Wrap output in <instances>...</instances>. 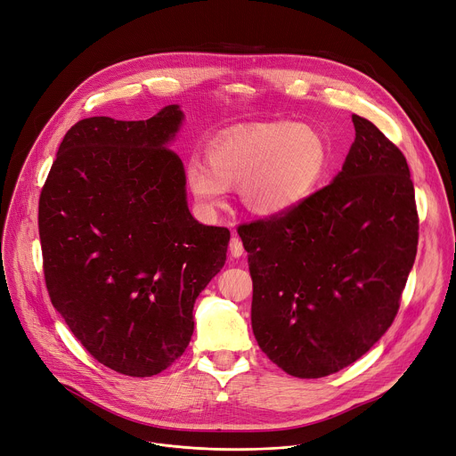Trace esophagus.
Returning <instances> with one entry per match:
<instances>
[{"mask_svg": "<svg viewBox=\"0 0 456 456\" xmlns=\"http://www.w3.org/2000/svg\"><path fill=\"white\" fill-rule=\"evenodd\" d=\"M229 251H231V255L234 256V258H240L241 255H243V243H241V240L234 234L232 238H231V241H229Z\"/></svg>", "mask_w": 456, "mask_h": 456, "instance_id": "1", "label": "esophagus"}]
</instances>
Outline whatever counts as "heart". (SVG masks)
<instances>
[{
	"label": "heart",
	"instance_id": "b5f03b06",
	"mask_svg": "<svg viewBox=\"0 0 456 456\" xmlns=\"http://www.w3.org/2000/svg\"><path fill=\"white\" fill-rule=\"evenodd\" d=\"M323 134L293 121H271L222 134L209 149V163L192 159L189 189L205 213L222 209L227 187H238L247 211L278 216L295 209L322 185L329 169Z\"/></svg>",
	"mask_w": 456,
	"mask_h": 456
}]
</instances>
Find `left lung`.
Here are the masks:
<instances>
[{"label": "left lung", "instance_id": "obj_1", "mask_svg": "<svg viewBox=\"0 0 456 456\" xmlns=\"http://www.w3.org/2000/svg\"><path fill=\"white\" fill-rule=\"evenodd\" d=\"M342 171L295 209L238 227L260 349L287 375L322 379L391 327L415 264L419 215L405 156L353 114Z\"/></svg>", "mask_w": 456, "mask_h": 456}]
</instances>
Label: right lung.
<instances>
[{
  "label": "right lung",
  "mask_w": 456,
  "mask_h": 456,
  "mask_svg": "<svg viewBox=\"0 0 456 456\" xmlns=\"http://www.w3.org/2000/svg\"><path fill=\"white\" fill-rule=\"evenodd\" d=\"M180 105L140 121L72 126L39 196L53 305L100 363L152 377L187 349L192 307L225 264L231 232L196 222L169 149Z\"/></svg>",
  "instance_id": "add662e5"
}]
</instances>
